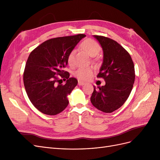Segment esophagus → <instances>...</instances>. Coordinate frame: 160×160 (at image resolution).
<instances>
[{
    "instance_id": "34e87169",
    "label": "esophagus",
    "mask_w": 160,
    "mask_h": 160,
    "mask_svg": "<svg viewBox=\"0 0 160 160\" xmlns=\"http://www.w3.org/2000/svg\"><path fill=\"white\" fill-rule=\"evenodd\" d=\"M84 84H85V82H83V81H78V85H79V86L83 85Z\"/></svg>"
}]
</instances>
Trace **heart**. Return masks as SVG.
<instances>
[{
	"mask_svg": "<svg viewBox=\"0 0 160 160\" xmlns=\"http://www.w3.org/2000/svg\"><path fill=\"white\" fill-rule=\"evenodd\" d=\"M80 47L82 50L91 57L98 55L101 51V47L99 43L95 40L88 38L81 43ZM74 55L75 51H71L67 56V64L70 67L74 65ZM92 74V69L89 67H81L75 71L74 75L81 81H86L90 78Z\"/></svg>",
	"mask_w": 160,
	"mask_h": 160,
	"instance_id": "obj_1",
	"label": "heart"
}]
</instances>
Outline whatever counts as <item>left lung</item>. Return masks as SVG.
I'll use <instances>...</instances> for the list:
<instances>
[{
	"label": "left lung",
	"mask_w": 160,
	"mask_h": 160,
	"mask_svg": "<svg viewBox=\"0 0 160 160\" xmlns=\"http://www.w3.org/2000/svg\"><path fill=\"white\" fill-rule=\"evenodd\" d=\"M103 51V63L98 77L105 85L95 88L91 102L104 113H112L122 107L132 90L135 81L134 64L129 52L118 42L108 37L93 35Z\"/></svg>",
	"instance_id": "1"
}]
</instances>
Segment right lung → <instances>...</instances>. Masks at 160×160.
<instances>
[{"instance_id":"right-lung-1","label":"right lung","mask_w":160,"mask_h":160,"mask_svg":"<svg viewBox=\"0 0 160 160\" xmlns=\"http://www.w3.org/2000/svg\"><path fill=\"white\" fill-rule=\"evenodd\" d=\"M83 34L51 38L43 42L31 53L26 62L23 81L32 104L42 113L55 115L69 104L67 95L78 81L69 77L62 69L67 65V56L73 50ZM60 75L66 81L61 84L56 77Z\"/></svg>"}]
</instances>
